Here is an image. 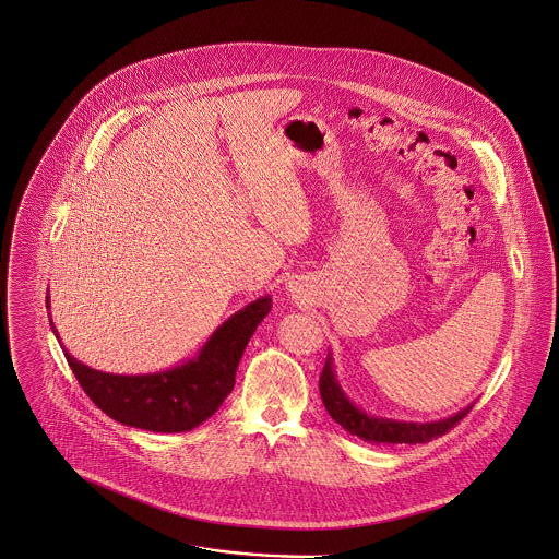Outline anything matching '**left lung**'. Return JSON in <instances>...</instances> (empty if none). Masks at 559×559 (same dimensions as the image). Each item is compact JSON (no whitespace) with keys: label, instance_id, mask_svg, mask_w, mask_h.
<instances>
[{"label":"left lung","instance_id":"left-lung-1","mask_svg":"<svg viewBox=\"0 0 559 559\" xmlns=\"http://www.w3.org/2000/svg\"><path fill=\"white\" fill-rule=\"evenodd\" d=\"M320 393H322V402L329 411V415L335 419L336 424L347 430L349 435L369 441V443H378V445H417V443H428L432 439L443 437L449 432L457 421H462L466 417V413L471 411L464 408L460 413H455L453 417H447L441 421H430V424H413V421H393V419H382V417H371L367 413H362L360 408H356L347 395L341 391L338 382L335 378V367H333V356L329 354L322 376H320Z\"/></svg>","mask_w":559,"mask_h":559}]
</instances>
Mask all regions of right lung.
Wrapping results in <instances>:
<instances>
[{"mask_svg": "<svg viewBox=\"0 0 559 559\" xmlns=\"http://www.w3.org/2000/svg\"><path fill=\"white\" fill-rule=\"evenodd\" d=\"M270 309V296L246 305L216 329L192 360L157 373H106L80 362L67 347L64 356L84 393L114 421L148 432H190L223 406L235 386L239 358ZM53 333L58 336L56 329Z\"/></svg>", "mask_w": 559, "mask_h": 559, "instance_id": "obj_1", "label": "right lung"}]
</instances>
